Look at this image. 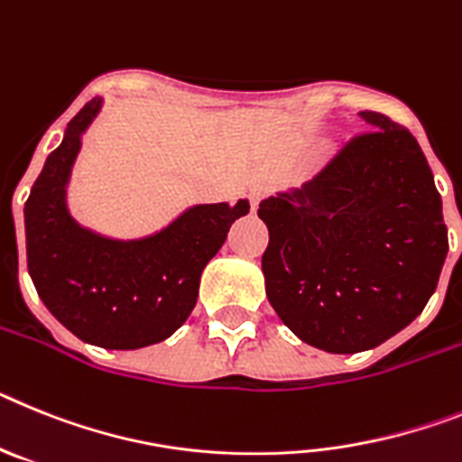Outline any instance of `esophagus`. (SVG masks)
Masks as SVG:
<instances>
[{
    "label": "esophagus",
    "instance_id": "1",
    "mask_svg": "<svg viewBox=\"0 0 462 462\" xmlns=\"http://www.w3.org/2000/svg\"><path fill=\"white\" fill-rule=\"evenodd\" d=\"M264 195H267V188H264V186H255L254 190H251V207H254V208L258 207L260 199H263Z\"/></svg>",
    "mask_w": 462,
    "mask_h": 462
}]
</instances>
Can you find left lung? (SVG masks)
<instances>
[{
  "instance_id": "left-lung-1",
  "label": "left lung",
  "mask_w": 462,
  "mask_h": 462,
  "mask_svg": "<svg viewBox=\"0 0 462 462\" xmlns=\"http://www.w3.org/2000/svg\"><path fill=\"white\" fill-rule=\"evenodd\" d=\"M304 188L260 202L264 291L302 342L379 346L435 292L448 251L442 198L411 132L379 111Z\"/></svg>"
}]
</instances>
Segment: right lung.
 <instances>
[{"instance_id":"right-lung-1","label":"right lung","mask_w":462,"mask_h":462,"mask_svg":"<svg viewBox=\"0 0 462 462\" xmlns=\"http://www.w3.org/2000/svg\"><path fill=\"white\" fill-rule=\"evenodd\" d=\"M92 99L69 120L25 202L27 270L48 311L79 339L102 348H142L174 335L198 302L199 276L248 202L199 204L136 242H114L76 226L64 188L97 116Z\"/></svg>"}]
</instances>
